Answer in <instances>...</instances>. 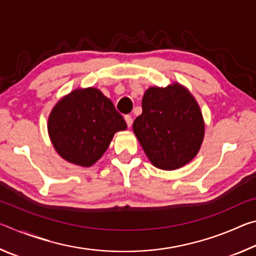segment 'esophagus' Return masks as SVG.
<instances>
[{"label": "esophagus", "mask_w": 256, "mask_h": 256, "mask_svg": "<svg viewBox=\"0 0 256 256\" xmlns=\"http://www.w3.org/2000/svg\"><path fill=\"white\" fill-rule=\"evenodd\" d=\"M124 120H125V122H126V124H128V128H131V125H132V122H133V120H132V118L130 115H126L124 118Z\"/></svg>", "instance_id": "esophagus-1"}]
</instances>
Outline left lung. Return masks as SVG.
Instances as JSON below:
<instances>
[{"mask_svg":"<svg viewBox=\"0 0 256 256\" xmlns=\"http://www.w3.org/2000/svg\"><path fill=\"white\" fill-rule=\"evenodd\" d=\"M204 131L196 99L178 82L146 89L142 114L133 123V132L146 157L162 170H178L194 159Z\"/></svg>","mask_w":256,"mask_h":256,"instance_id":"8db88e82","label":"left lung"}]
</instances>
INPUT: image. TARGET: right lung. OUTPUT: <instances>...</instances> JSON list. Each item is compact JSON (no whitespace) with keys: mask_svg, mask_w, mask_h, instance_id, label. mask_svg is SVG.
<instances>
[{"mask_svg":"<svg viewBox=\"0 0 256 256\" xmlns=\"http://www.w3.org/2000/svg\"><path fill=\"white\" fill-rule=\"evenodd\" d=\"M128 128L114 104L94 86L76 88L55 104L47 130L52 144L68 162L92 167L114 134Z\"/></svg>","mask_w":256,"mask_h":256,"instance_id":"obj_1","label":"right lung"}]
</instances>
